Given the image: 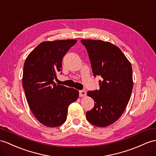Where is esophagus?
Masks as SVG:
<instances>
[{
	"label": "esophagus",
	"mask_w": 156,
	"mask_h": 156,
	"mask_svg": "<svg viewBox=\"0 0 156 156\" xmlns=\"http://www.w3.org/2000/svg\"><path fill=\"white\" fill-rule=\"evenodd\" d=\"M87 94V92L84 90H79V97H85Z\"/></svg>",
	"instance_id": "34e87169"
}]
</instances>
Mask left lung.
Returning a JSON list of instances; mask_svg holds the SVG:
<instances>
[{
  "mask_svg": "<svg viewBox=\"0 0 156 156\" xmlns=\"http://www.w3.org/2000/svg\"><path fill=\"white\" fill-rule=\"evenodd\" d=\"M90 61L94 77L101 76L100 89L88 91L94 101L86 118L94 126L105 127L119 119L128 103L133 88L130 62L119 48L108 41L81 40Z\"/></svg>",
  "mask_w": 156,
  "mask_h": 156,
  "instance_id": "obj_1",
  "label": "left lung"
}]
</instances>
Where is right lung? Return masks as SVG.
Masks as SVG:
<instances>
[{"label": "right lung", "instance_id": "add662e5", "mask_svg": "<svg viewBox=\"0 0 156 156\" xmlns=\"http://www.w3.org/2000/svg\"><path fill=\"white\" fill-rule=\"evenodd\" d=\"M76 40L43 41L26 59L22 85L29 107L45 126L58 127L66 122L70 104L77 100L79 91L57 85L54 80L62 70V59Z\"/></svg>", "mask_w": 156, "mask_h": 156}]
</instances>
